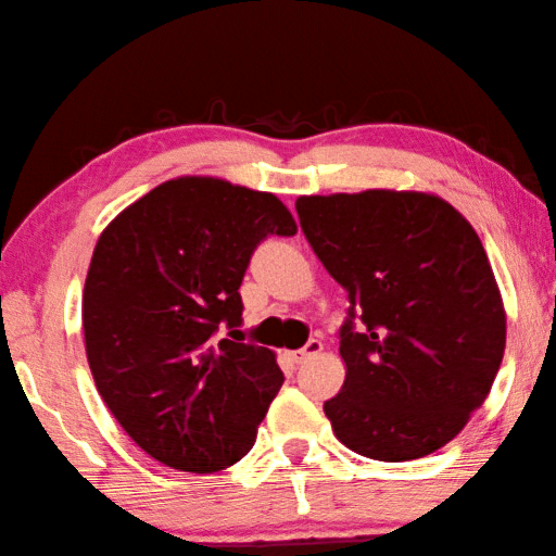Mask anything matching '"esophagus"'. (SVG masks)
I'll return each mask as SVG.
<instances>
[{"label":"esophagus","mask_w":556,"mask_h":556,"mask_svg":"<svg viewBox=\"0 0 556 556\" xmlns=\"http://www.w3.org/2000/svg\"><path fill=\"white\" fill-rule=\"evenodd\" d=\"M320 350H323V342L320 340H308L304 348L296 350V352H291V357H294L296 365H301V362H306L308 357H316Z\"/></svg>","instance_id":"34e87169"}]
</instances>
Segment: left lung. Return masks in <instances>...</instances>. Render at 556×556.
Segmentation results:
<instances>
[{"mask_svg":"<svg viewBox=\"0 0 556 556\" xmlns=\"http://www.w3.org/2000/svg\"><path fill=\"white\" fill-rule=\"evenodd\" d=\"M296 211L350 299L345 383L323 406L336 438L379 462L445 447L486 401L506 350V308L477 230L430 191L299 197Z\"/></svg>","mask_w":556,"mask_h":556,"instance_id":"obj_1","label":"left lung"}]
</instances>
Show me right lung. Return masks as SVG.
Masks as SVG:
<instances>
[{"instance_id": "right-lung-1", "label": "right lung", "mask_w": 556, "mask_h": 556, "mask_svg": "<svg viewBox=\"0 0 556 556\" xmlns=\"http://www.w3.org/2000/svg\"><path fill=\"white\" fill-rule=\"evenodd\" d=\"M294 236L269 191L177 177L126 206L97 240L83 294L99 396L165 467L226 469L255 445L285 375L269 348L214 342L240 326V281L267 236Z\"/></svg>"}]
</instances>
